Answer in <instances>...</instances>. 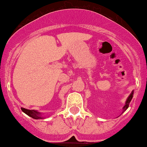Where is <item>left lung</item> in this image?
<instances>
[{
  "mask_svg": "<svg viewBox=\"0 0 147 147\" xmlns=\"http://www.w3.org/2000/svg\"><path fill=\"white\" fill-rule=\"evenodd\" d=\"M133 93H134V91L132 90V93H131L130 94H129V96H128V98H127V100H126L125 105H124V107H123V113H124V111H125V110H127V109L128 108V107H129V103H130L131 100H132V97H133Z\"/></svg>",
  "mask_w": 147,
  "mask_h": 147,
  "instance_id": "1",
  "label": "left lung"
}]
</instances>
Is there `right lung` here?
<instances>
[{
    "label": "right lung",
    "mask_w": 147,
    "mask_h": 147,
    "mask_svg": "<svg viewBox=\"0 0 147 147\" xmlns=\"http://www.w3.org/2000/svg\"><path fill=\"white\" fill-rule=\"evenodd\" d=\"M21 110L23 113H25L26 115H28L30 117L33 118L34 119H44V117L42 116V114L41 113H40L37 110H28V109L23 108L21 107Z\"/></svg>",
    "instance_id": "1"
}]
</instances>
